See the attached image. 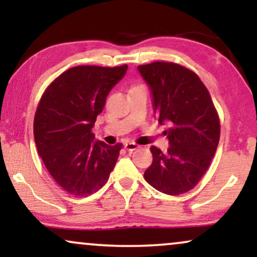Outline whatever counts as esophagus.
Returning a JSON list of instances; mask_svg holds the SVG:
<instances>
[{
    "label": "esophagus",
    "mask_w": 257,
    "mask_h": 257,
    "mask_svg": "<svg viewBox=\"0 0 257 257\" xmlns=\"http://www.w3.org/2000/svg\"><path fill=\"white\" fill-rule=\"evenodd\" d=\"M124 149L126 150V151H135V150L139 149V145H137V144H134V143H125Z\"/></svg>",
    "instance_id": "esophagus-1"
}]
</instances>
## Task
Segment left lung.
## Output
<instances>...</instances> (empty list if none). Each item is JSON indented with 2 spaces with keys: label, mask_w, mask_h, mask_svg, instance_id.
<instances>
[{
  "label": "left lung",
  "mask_w": 257,
  "mask_h": 257,
  "mask_svg": "<svg viewBox=\"0 0 257 257\" xmlns=\"http://www.w3.org/2000/svg\"><path fill=\"white\" fill-rule=\"evenodd\" d=\"M149 85L158 122L168 123L167 153L151 147L152 164L145 180L159 192L178 196L199 182L216 152L220 119L210 94L198 76L174 63L138 66Z\"/></svg>",
  "instance_id": "1"
}]
</instances>
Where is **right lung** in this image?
Returning a JSON list of instances; mask_svg holds the SVG:
<instances>
[{
	"label": "right lung",
	"mask_w": 257,
	"mask_h": 257,
	"mask_svg": "<svg viewBox=\"0 0 257 257\" xmlns=\"http://www.w3.org/2000/svg\"><path fill=\"white\" fill-rule=\"evenodd\" d=\"M126 65L76 66L47 88L34 120L37 151L47 170L66 192L89 196L107 182L122 144L106 145L91 133L112 88Z\"/></svg>",
	"instance_id": "right-lung-1"
}]
</instances>
